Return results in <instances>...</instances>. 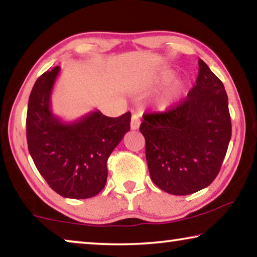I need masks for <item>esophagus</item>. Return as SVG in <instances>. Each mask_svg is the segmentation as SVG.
<instances>
[{"label": "esophagus", "instance_id": "34e87169", "mask_svg": "<svg viewBox=\"0 0 257 257\" xmlns=\"http://www.w3.org/2000/svg\"><path fill=\"white\" fill-rule=\"evenodd\" d=\"M139 125H141V119H139V116L137 114H134L132 116L130 128H132V130H137L139 128Z\"/></svg>", "mask_w": 257, "mask_h": 257}]
</instances>
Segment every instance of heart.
<instances>
[{
	"instance_id": "b5f03b06",
	"label": "heart",
	"mask_w": 257,
	"mask_h": 257,
	"mask_svg": "<svg viewBox=\"0 0 257 257\" xmlns=\"http://www.w3.org/2000/svg\"><path fill=\"white\" fill-rule=\"evenodd\" d=\"M175 78V73L165 72L161 77V84H168ZM187 94V85L184 80H176L168 87L167 90L160 97L158 105L161 110H168L171 108L178 103H180Z\"/></svg>"
}]
</instances>
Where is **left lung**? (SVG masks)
<instances>
[{
    "label": "left lung",
    "instance_id": "8db88e82",
    "mask_svg": "<svg viewBox=\"0 0 257 257\" xmlns=\"http://www.w3.org/2000/svg\"><path fill=\"white\" fill-rule=\"evenodd\" d=\"M196 85L169 111L143 116L151 179L171 195H189L215 179L231 138L224 86L203 60Z\"/></svg>",
    "mask_w": 257,
    "mask_h": 257
}]
</instances>
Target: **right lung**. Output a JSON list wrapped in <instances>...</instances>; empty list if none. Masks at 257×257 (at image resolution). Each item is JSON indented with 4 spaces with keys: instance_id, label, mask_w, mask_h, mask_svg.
<instances>
[{
    "instance_id": "right-lung-1",
    "label": "right lung",
    "mask_w": 257,
    "mask_h": 257,
    "mask_svg": "<svg viewBox=\"0 0 257 257\" xmlns=\"http://www.w3.org/2000/svg\"><path fill=\"white\" fill-rule=\"evenodd\" d=\"M60 67L38 78L27 110V144L30 156L52 189L66 198L96 196L106 184V162L130 130V112L108 118L94 110L73 121L52 112L51 96Z\"/></svg>"
}]
</instances>
